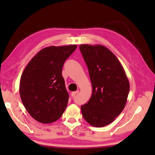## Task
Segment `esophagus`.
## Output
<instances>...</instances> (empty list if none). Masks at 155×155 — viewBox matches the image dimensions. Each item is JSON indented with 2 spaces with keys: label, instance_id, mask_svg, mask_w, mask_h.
<instances>
[{
  "label": "esophagus",
  "instance_id": "esophagus-1",
  "mask_svg": "<svg viewBox=\"0 0 155 155\" xmlns=\"http://www.w3.org/2000/svg\"><path fill=\"white\" fill-rule=\"evenodd\" d=\"M78 92H79V91H78V90L76 91H73V92L71 93V96L74 97V96H75L76 95H77V94Z\"/></svg>",
  "mask_w": 155,
  "mask_h": 155
}]
</instances>
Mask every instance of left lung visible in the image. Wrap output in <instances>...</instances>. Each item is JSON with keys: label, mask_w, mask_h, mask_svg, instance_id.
Here are the masks:
<instances>
[{"label": "left lung", "mask_w": 155, "mask_h": 155, "mask_svg": "<svg viewBox=\"0 0 155 155\" xmlns=\"http://www.w3.org/2000/svg\"><path fill=\"white\" fill-rule=\"evenodd\" d=\"M79 48L92 85L90 101L81 107L82 115L93 127H105L124 109L129 93V81L119 60L107 47L81 44Z\"/></svg>", "instance_id": "left-lung-1"}]
</instances>
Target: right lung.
Listing matches in <instances>:
<instances>
[{
  "label": "right lung",
  "mask_w": 155,
  "mask_h": 155,
  "mask_svg": "<svg viewBox=\"0 0 155 155\" xmlns=\"http://www.w3.org/2000/svg\"><path fill=\"white\" fill-rule=\"evenodd\" d=\"M77 47L75 44L46 47L25 68L20 78V95L25 109L36 121L52 123L64 114L69 94L62 68Z\"/></svg>",
  "instance_id": "obj_1"
}]
</instances>
